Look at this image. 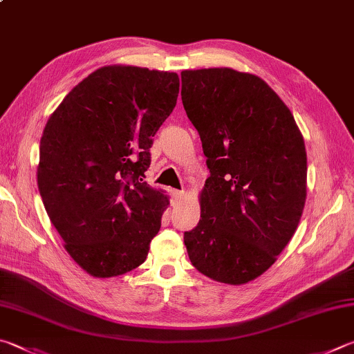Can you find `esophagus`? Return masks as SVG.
I'll use <instances>...</instances> for the list:
<instances>
[{
    "instance_id": "obj_1",
    "label": "esophagus",
    "mask_w": 354,
    "mask_h": 354,
    "mask_svg": "<svg viewBox=\"0 0 354 354\" xmlns=\"http://www.w3.org/2000/svg\"><path fill=\"white\" fill-rule=\"evenodd\" d=\"M171 198L173 201H181V199L184 198V190H171Z\"/></svg>"
}]
</instances>
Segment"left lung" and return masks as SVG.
<instances>
[{"label": "left lung", "instance_id": "left-lung-1", "mask_svg": "<svg viewBox=\"0 0 354 354\" xmlns=\"http://www.w3.org/2000/svg\"><path fill=\"white\" fill-rule=\"evenodd\" d=\"M181 99L210 176L201 218L184 232L189 259L221 283L243 285L274 265L299 226L306 151L294 115L260 77L230 68L181 73Z\"/></svg>", "mask_w": 354, "mask_h": 354}]
</instances>
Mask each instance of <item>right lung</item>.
<instances>
[{
  "label": "right lung",
  "instance_id": "right-lung-1",
  "mask_svg": "<svg viewBox=\"0 0 354 354\" xmlns=\"http://www.w3.org/2000/svg\"><path fill=\"white\" fill-rule=\"evenodd\" d=\"M178 93L175 73L104 66L71 89L44 127L38 190L68 254L93 277L142 265L159 232L169 198L144 178Z\"/></svg>",
  "mask_w": 354,
  "mask_h": 354
}]
</instances>
